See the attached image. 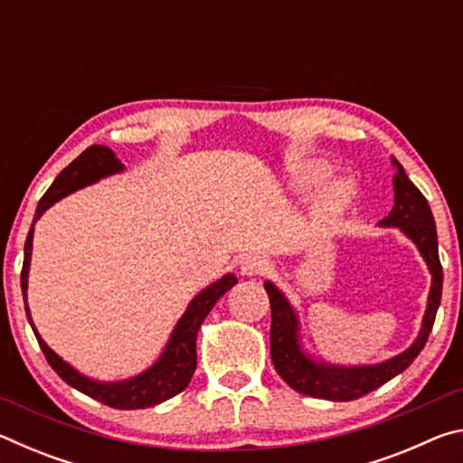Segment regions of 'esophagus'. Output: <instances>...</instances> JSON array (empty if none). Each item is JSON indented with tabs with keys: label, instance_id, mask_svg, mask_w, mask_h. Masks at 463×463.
<instances>
[{
	"label": "esophagus",
	"instance_id": "34e87169",
	"mask_svg": "<svg viewBox=\"0 0 463 463\" xmlns=\"http://www.w3.org/2000/svg\"><path fill=\"white\" fill-rule=\"evenodd\" d=\"M269 269V263L268 260H263L261 255H247L242 257L241 261V273L247 278H253V276H261Z\"/></svg>",
	"mask_w": 463,
	"mask_h": 463
}]
</instances>
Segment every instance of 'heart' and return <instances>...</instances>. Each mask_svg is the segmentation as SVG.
<instances>
[{"instance_id": "b5f03b06", "label": "heart", "mask_w": 463, "mask_h": 463, "mask_svg": "<svg viewBox=\"0 0 463 463\" xmlns=\"http://www.w3.org/2000/svg\"><path fill=\"white\" fill-rule=\"evenodd\" d=\"M331 174V169L325 163L315 161L304 165L296 174V184L302 187V190H315ZM354 200V185L349 182H335L326 187V190L320 194L318 203H317V216L320 221H331L336 214H341L345 208L349 206V202Z\"/></svg>"}]
</instances>
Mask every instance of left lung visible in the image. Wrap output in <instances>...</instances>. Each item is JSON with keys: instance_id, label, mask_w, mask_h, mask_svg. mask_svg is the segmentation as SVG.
<instances>
[{"instance_id": "left-lung-1", "label": "left lung", "mask_w": 463, "mask_h": 463, "mask_svg": "<svg viewBox=\"0 0 463 463\" xmlns=\"http://www.w3.org/2000/svg\"><path fill=\"white\" fill-rule=\"evenodd\" d=\"M392 165L396 167L394 182V208L390 214L380 221V226L386 229H398L404 232L425 260L430 271V292L427 300V310L422 317V326L419 336L414 339L409 349L402 351L386 362L375 365H335L326 364L323 359H315L302 349L300 339V320L296 310L288 302L284 292L265 281V292L269 296L271 304V331H269V347L271 362L276 372L281 375L289 388L300 394L312 398H323V401L347 402L370 394L372 390L380 388L388 380L396 378L409 367L417 357L429 339L430 328L435 323V315L439 304H441L443 289V269L439 261L437 249V231L433 213H430L429 202L419 192L409 175L404 174L401 163L392 156Z\"/></svg>"}]
</instances>
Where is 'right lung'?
Wrapping results in <instances>:
<instances>
[{"label": "right lung", "instance_id": "1", "mask_svg": "<svg viewBox=\"0 0 463 463\" xmlns=\"http://www.w3.org/2000/svg\"><path fill=\"white\" fill-rule=\"evenodd\" d=\"M124 171L122 163L116 159V155L109 151L108 146L91 145L77 156L73 163L61 171L54 179L52 185L46 190L43 200L38 202L34 222L44 214V210H49L54 202H59L65 195L81 190L85 185H91L104 179L108 175L120 174ZM34 222L30 226V232L26 237L24 245V265H22V294H24L26 304V317L30 320V326L36 335V341L41 345L46 362L59 373L62 382H67L69 386L83 392L90 398H96L98 402L112 406V409L120 411H135V409H148V406L161 404L174 398L179 392L187 388L192 375L195 372V336H198L200 326L203 318L208 317V312L214 308L218 298L224 296L229 289L237 284V278L232 273H226L221 279H216L214 284H210L202 289L198 296H194V300L187 304L184 317L177 320V325L171 333L169 341L163 349L159 359L145 370L143 373L132 375L128 380L122 382H98L91 380L81 372H77L73 365H69L65 359L59 357L54 351L43 341V336L38 335L36 326L30 317V308L26 302V289H28V269H30V257H33V237H34Z\"/></svg>", "mask_w": 463, "mask_h": 463}]
</instances>
